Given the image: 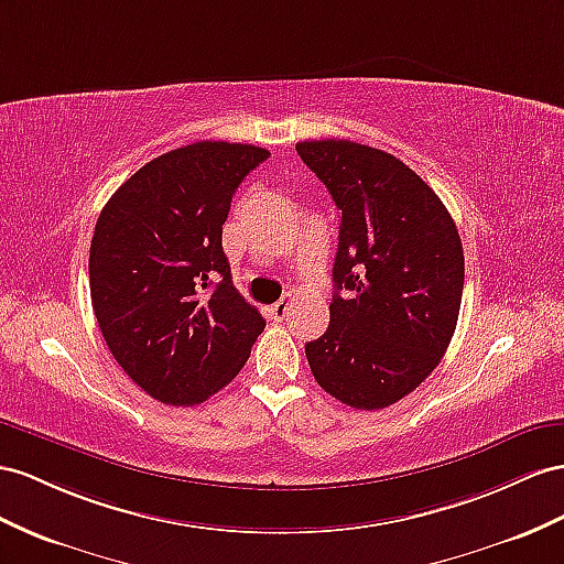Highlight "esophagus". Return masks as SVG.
<instances>
[{"label":"esophagus","mask_w":564,"mask_h":564,"mask_svg":"<svg viewBox=\"0 0 564 564\" xmlns=\"http://www.w3.org/2000/svg\"><path fill=\"white\" fill-rule=\"evenodd\" d=\"M291 302H293L291 295H283V297L276 302V305H271V319H273V322H283L285 314H288V307H291Z\"/></svg>","instance_id":"obj_1"}]
</instances>
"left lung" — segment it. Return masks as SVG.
<instances>
[{"label":"left lung","instance_id":"obj_1","mask_svg":"<svg viewBox=\"0 0 564 564\" xmlns=\"http://www.w3.org/2000/svg\"><path fill=\"white\" fill-rule=\"evenodd\" d=\"M295 150L340 209L330 322L305 345L310 369L345 405L383 410L412 393L451 345L465 285L457 226L393 154L350 140H305Z\"/></svg>","mask_w":564,"mask_h":564}]
</instances>
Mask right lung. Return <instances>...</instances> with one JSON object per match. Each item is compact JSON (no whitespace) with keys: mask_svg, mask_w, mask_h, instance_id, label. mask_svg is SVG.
Instances as JSON below:
<instances>
[{"mask_svg":"<svg viewBox=\"0 0 564 564\" xmlns=\"http://www.w3.org/2000/svg\"><path fill=\"white\" fill-rule=\"evenodd\" d=\"M254 144L199 140L138 169L99 214L90 297L119 367L166 405H199L238 377L264 319L230 281L221 226L264 162Z\"/></svg>","mask_w":564,"mask_h":564,"instance_id":"obj_1","label":"right lung"}]
</instances>
